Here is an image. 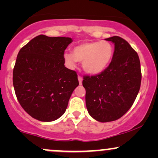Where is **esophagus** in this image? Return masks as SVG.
I'll use <instances>...</instances> for the list:
<instances>
[{
  "mask_svg": "<svg viewBox=\"0 0 158 158\" xmlns=\"http://www.w3.org/2000/svg\"><path fill=\"white\" fill-rule=\"evenodd\" d=\"M78 79H79V85H81L82 84V77H81V76H78Z\"/></svg>",
  "mask_w": 158,
  "mask_h": 158,
  "instance_id": "1",
  "label": "esophagus"
}]
</instances>
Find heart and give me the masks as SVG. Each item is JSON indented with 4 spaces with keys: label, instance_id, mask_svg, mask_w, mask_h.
Segmentation results:
<instances>
[{
    "label": "heart",
    "instance_id": "1",
    "mask_svg": "<svg viewBox=\"0 0 158 158\" xmlns=\"http://www.w3.org/2000/svg\"><path fill=\"white\" fill-rule=\"evenodd\" d=\"M114 48L109 41H86L73 49V53L65 52L63 55L67 66L74 68L78 61H81L83 70L90 75L102 73L113 57Z\"/></svg>",
    "mask_w": 158,
    "mask_h": 158
}]
</instances>
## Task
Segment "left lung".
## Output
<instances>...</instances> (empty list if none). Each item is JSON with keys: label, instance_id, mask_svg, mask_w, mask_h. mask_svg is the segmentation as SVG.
Listing matches in <instances>:
<instances>
[{"label": "left lung", "instance_id": "left-lung-1", "mask_svg": "<svg viewBox=\"0 0 158 158\" xmlns=\"http://www.w3.org/2000/svg\"><path fill=\"white\" fill-rule=\"evenodd\" d=\"M106 40L114 44L110 64L98 75L85 76L82 81L88 113L101 123L117 120L130 109L142 77L139 56L131 45L119 36Z\"/></svg>", "mask_w": 158, "mask_h": 158}]
</instances>
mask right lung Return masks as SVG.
<instances>
[{
  "mask_svg": "<svg viewBox=\"0 0 158 158\" xmlns=\"http://www.w3.org/2000/svg\"><path fill=\"white\" fill-rule=\"evenodd\" d=\"M68 37L39 35L20 50L13 69V86L23 110L34 119L51 122L64 114L79 85L77 74L64 66Z\"/></svg>",
  "mask_w": 158,
  "mask_h": 158,
  "instance_id": "right-lung-1",
  "label": "right lung"
}]
</instances>
